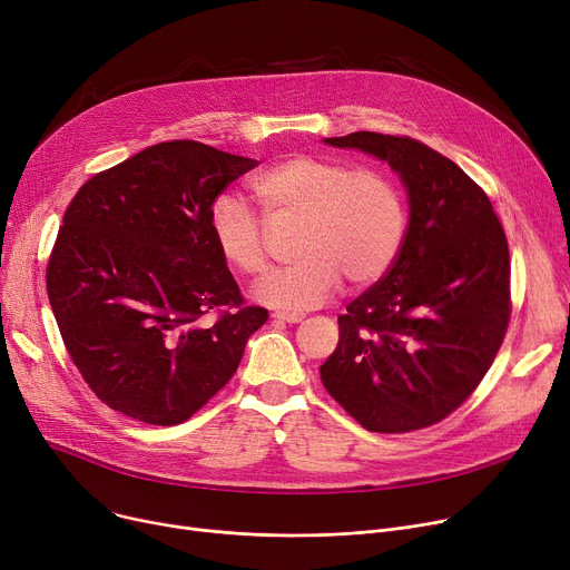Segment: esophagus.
Instances as JSON below:
<instances>
[{"instance_id": "34e87169", "label": "esophagus", "mask_w": 570, "mask_h": 570, "mask_svg": "<svg viewBox=\"0 0 570 570\" xmlns=\"http://www.w3.org/2000/svg\"><path fill=\"white\" fill-rule=\"evenodd\" d=\"M273 318L282 321V323H301L305 318V314H301V312H275Z\"/></svg>"}]
</instances>
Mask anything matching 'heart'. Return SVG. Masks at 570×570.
<instances>
[{"mask_svg": "<svg viewBox=\"0 0 570 570\" xmlns=\"http://www.w3.org/2000/svg\"><path fill=\"white\" fill-rule=\"evenodd\" d=\"M249 187L267 224L301 222L293 249L297 261L254 288L256 301L267 307H318L344 277L355 286L383 277L402 249L404 196L379 168L295 155L256 173ZM209 235L235 273L252 277L265 269V226L243 198L224 194L213 203Z\"/></svg>", "mask_w": 570, "mask_h": 570, "instance_id": "heart-1", "label": "heart"}]
</instances>
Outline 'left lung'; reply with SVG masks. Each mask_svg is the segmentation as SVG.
Listing matches in <instances>:
<instances>
[{"label": "left lung", "instance_id": "left-lung-1", "mask_svg": "<svg viewBox=\"0 0 570 570\" xmlns=\"http://www.w3.org/2000/svg\"><path fill=\"white\" fill-rule=\"evenodd\" d=\"M391 164L409 228L385 277L346 305L321 365L335 402L370 432L402 434L453 413L483 381L511 321L508 239L488 194L409 136L325 138Z\"/></svg>", "mask_w": 570, "mask_h": 570}]
</instances>
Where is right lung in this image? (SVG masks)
Segmentation results:
<instances>
[{
    "label": "right lung",
    "instance_id": "obj_1",
    "mask_svg": "<svg viewBox=\"0 0 570 570\" xmlns=\"http://www.w3.org/2000/svg\"><path fill=\"white\" fill-rule=\"evenodd\" d=\"M256 159L196 140L142 149L78 189L46 269L73 365L110 409L179 425L235 374L267 309L247 307L209 207ZM220 316L207 324L204 316Z\"/></svg>",
    "mask_w": 570,
    "mask_h": 570
}]
</instances>
